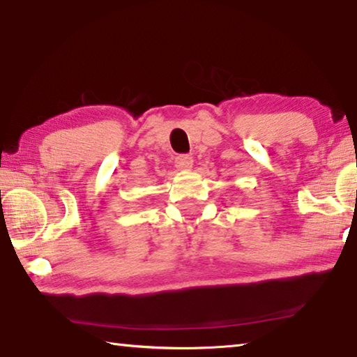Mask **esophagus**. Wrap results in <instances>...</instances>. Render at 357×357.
Here are the masks:
<instances>
[{"mask_svg": "<svg viewBox=\"0 0 357 357\" xmlns=\"http://www.w3.org/2000/svg\"><path fill=\"white\" fill-rule=\"evenodd\" d=\"M174 165H176V169L179 170H192L193 159L188 155H178L174 158Z\"/></svg>", "mask_w": 357, "mask_h": 357, "instance_id": "esophagus-1", "label": "esophagus"}]
</instances>
